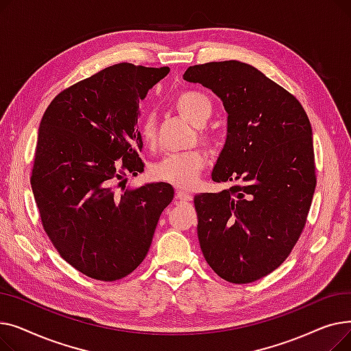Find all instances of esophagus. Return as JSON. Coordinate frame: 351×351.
<instances>
[{
    "label": "esophagus",
    "instance_id": "1",
    "mask_svg": "<svg viewBox=\"0 0 351 351\" xmlns=\"http://www.w3.org/2000/svg\"><path fill=\"white\" fill-rule=\"evenodd\" d=\"M176 197H178L179 200H183V202H191L193 196H192L189 192H186V191L178 189V191H176Z\"/></svg>",
    "mask_w": 351,
    "mask_h": 351
}]
</instances>
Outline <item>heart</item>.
<instances>
[{"label": "heart", "mask_w": 351, "mask_h": 351, "mask_svg": "<svg viewBox=\"0 0 351 351\" xmlns=\"http://www.w3.org/2000/svg\"><path fill=\"white\" fill-rule=\"evenodd\" d=\"M178 112L193 125H204L212 114V101L204 92L189 89L183 90L173 99ZM139 135L146 146L156 142V121L152 114H146L139 125ZM202 139L208 143L213 138L208 132H200ZM208 165L206 152L200 149L183 151L163 156L151 166V176L156 180L171 183L178 188H191L197 182L200 172Z\"/></svg>", "instance_id": "1"}]
</instances>
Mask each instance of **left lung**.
I'll return each instance as SVG.
<instances>
[{
	"label": "left lung",
	"mask_w": 351,
	"mask_h": 351,
	"mask_svg": "<svg viewBox=\"0 0 351 351\" xmlns=\"http://www.w3.org/2000/svg\"><path fill=\"white\" fill-rule=\"evenodd\" d=\"M183 80L222 99L228 138L212 179L236 182L193 199L202 253L230 283L259 280L287 259L306 225L316 189L308 117L296 97L245 62L193 65Z\"/></svg>",
	"instance_id": "obj_1"
}]
</instances>
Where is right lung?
I'll return each instance as SVG.
<instances>
[{
    "label": "right lung",
    "instance_id": "1",
    "mask_svg": "<svg viewBox=\"0 0 351 351\" xmlns=\"http://www.w3.org/2000/svg\"><path fill=\"white\" fill-rule=\"evenodd\" d=\"M168 73V66H108L60 92L41 119L31 173L41 223L62 259L90 279L132 273L173 199L165 182L115 191L128 172H143L139 101Z\"/></svg>",
    "mask_w": 351,
    "mask_h": 351
}]
</instances>
